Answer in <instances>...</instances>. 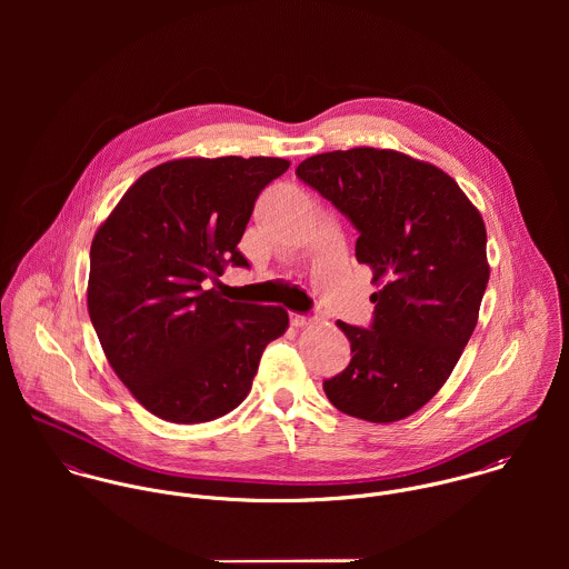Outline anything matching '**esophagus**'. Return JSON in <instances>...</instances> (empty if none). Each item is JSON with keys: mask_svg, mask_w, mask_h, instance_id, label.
<instances>
[{"mask_svg": "<svg viewBox=\"0 0 569 569\" xmlns=\"http://www.w3.org/2000/svg\"><path fill=\"white\" fill-rule=\"evenodd\" d=\"M291 325L296 326V328H305V326L313 325V322H311V318H307V316L291 313Z\"/></svg>", "mask_w": 569, "mask_h": 569, "instance_id": "obj_1", "label": "esophagus"}]
</instances>
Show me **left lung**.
Returning a JSON list of instances; mask_svg holds the SVG:
<instances>
[{"label": "left lung", "mask_w": 569, "mask_h": 569, "mask_svg": "<svg viewBox=\"0 0 569 569\" xmlns=\"http://www.w3.org/2000/svg\"><path fill=\"white\" fill-rule=\"evenodd\" d=\"M296 174L357 228L372 269L370 328L337 322L352 359L325 381L328 401L368 422L429 403L469 343L487 291V228L462 188L433 163L359 147L307 158Z\"/></svg>", "instance_id": "left-lung-1"}]
</instances>
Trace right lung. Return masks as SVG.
<instances>
[{"label": "right lung", "mask_w": 569, "mask_h": 569, "mask_svg": "<svg viewBox=\"0 0 569 569\" xmlns=\"http://www.w3.org/2000/svg\"><path fill=\"white\" fill-rule=\"evenodd\" d=\"M282 158H181L147 170L100 223L87 309L118 379L179 425L241 406L264 346L289 328L282 307L226 300L206 280L249 267L237 244Z\"/></svg>", "instance_id": "add662e5"}]
</instances>
